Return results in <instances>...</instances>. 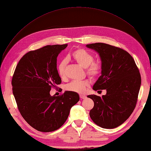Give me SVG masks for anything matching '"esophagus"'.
Masks as SVG:
<instances>
[{
    "instance_id": "obj_1",
    "label": "esophagus",
    "mask_w": 151,
    "mask_h": 151,
    "mask_svg": "<svg viewBox=\"0 0 151 151\" xmlns=\"http://www.w3.org/2000/svg\"><path fill=\"white\" fill-rule=\"evenodd\" d=\"M80 98L81 99H86V96L84 94H80Z\"/></svg>"
}]
</instances>
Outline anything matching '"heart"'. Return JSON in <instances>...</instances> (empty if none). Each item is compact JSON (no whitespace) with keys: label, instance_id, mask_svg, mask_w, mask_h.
<instances>
[{"label":"heart","instance_id":"obj_1","mask_svg":"<svg viewBox=\"0 0 151 151\" xmlns=\"http://www.w3.org/2000/svg\"><path fill=\"white\" fill-rule=\"evenodd\" d=\"M71 57L81 67L86 68L87 74L91 77H96L101 73V65L99 63L93 62V55L86 50L77 49L72 53ZM67 63V60L63 59L58 65V74L61 78L65 76ZM89 86V83L88 81H74L66 86V89L73 92L83 93L85 92Z\"/></svg>","mask_w":151,"mask_h":151}]
</instances>
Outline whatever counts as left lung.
Returning a JSON list of instances; mask_svg holds the SVG:
<instances>
[{"label": "left lung", "mask_w": 151, "mask_h": 151, "mask_svg": "<svg viewBox=\"0 0 151 151\" xmlns=\"http://www.w3.org/2000/svg\"><path fill=\"white\" fill-rule=\"evenodd\" d=\"M86 47L96 52L101 62V75L93 89L106 90L102 97L88 96L94 103L90 117L103 129H114L124 123L134 110L141 85L139 70L124 50L103 43Z\"/></svg>", "instance_id": "8db88e82"}]
</instances>
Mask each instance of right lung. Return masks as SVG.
I'll return each mask as SVG.
<instances>
[{"mask_svg":"<svg viewBox=\"0 0 151 151\" xmlns=\"http://www.w3.org/2000/svg\"><path fill=\"white\" fill-rule=\"evenodd\" d=\"M67 44L47 45L22 57L12 79V93L21 115L29 125L43 132L55 131L65 122L71 108L79 101L76 92L59 96L50 94L61 83L57 58Z\"/></svg>","mask_w":151,"mask_h":151,"instance_id":"add662e5","label":"right lung"}]
</instances>
